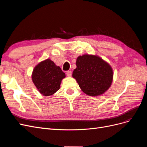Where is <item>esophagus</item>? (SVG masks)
<instances>
[{"instance_id": "1", "label": "esophagus", "mask_w": 147, "mask_h": 147, "mask_svg": "<svg viewBox=\"0 0 147 147\" xmlns=\"http://www.w3.org/2000/svg\"><path fill=\"white\" fill-rule=\"evenodd\" d=\"M66 74H67V75L68 77H70L71 75H72V71H70V70L67 71V72H66Z\"/></svg>"}]
</instances>
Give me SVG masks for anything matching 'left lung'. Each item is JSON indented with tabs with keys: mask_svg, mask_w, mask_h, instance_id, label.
<instances>
[{
	"mask_svg": "<svg viewBox=\"0 0 147 147\" xmlns=\"http://www.w3.org/2000/svg\"><path fill=\"white\" fill-rule=\"evenodd\" d=\"M77 68L72 77L76 79L83 92L97 96L107 91L113 80L110 65L97 56L84 55L77 57Z\"/></svg>",
	"mask_w": 147,
	"mask_h": 147,
	"instance_id": "left-lung-1",
	"label": "left lung"
}]
</instances>
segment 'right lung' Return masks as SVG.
<instances>
[{
	"mask_svg": "<svg viewBox=\"0 0 147 147\" xmlns=\"http://www.w3.org/2000/svg\"><path fill=\"white\" fill-rule=\"evenodd\" d=\"M65 74L50 59L42 61L35 67L32 74V82L38 91L45 96L53 95L59 90Z\"/></svg>",
	"mask_w": 147,
	"mask_h": 147,
	"instance_id": "right-lung-1",
	"label": "right lung"
}]
</instances>
